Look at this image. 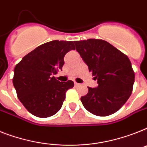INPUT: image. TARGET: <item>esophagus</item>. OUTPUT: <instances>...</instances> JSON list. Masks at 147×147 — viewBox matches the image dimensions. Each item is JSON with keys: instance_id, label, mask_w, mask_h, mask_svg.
Wrapping results in <instances>:
<instances>
[{"instance_id": "1", "label": "esophagus", "mask_w": 147, "mask_h": 147, "mask_svg": "<svg viewBox=\"0 0 147 147\" xmlns=\"http://www.w3.org/2000/svg\"><path fill=\"white\" fill-rule=\"evenodd\" d=\"M75 85H76V86H79L80 84H78V83H77V82H75Z\"/></svg>"}]
</instances>
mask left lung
Masks as SVG:
<instances>
[{"mask_svg": "<svg viewBox=\"0 0 147 147\" xmlns=\"http://www.w3.org/2000/svg\"><path fill=\"white\" fill-rule=\"evenodd\" d=\"M76 51L97 80V88H88L81 97L84 108L98 116L112 115L131 96L134 83L131 63L126 55L106 40L74 41Z\"/></svg>", "mask_w": 147, "mask_h": 147, "instance_id": "left-lung-1", "label": "left lung"}]
</instances>
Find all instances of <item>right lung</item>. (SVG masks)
Returning <instances> with one entry per match:
<instances>
[{
  "label": "right lung",
  "mask_w": 147,
  "mask_h": 147,
  "mask_svg": "<svg viewBox=\"0 0 147 147\" xmlns=\"http://www.w3.org/2000/svg\"><path fill=\"white\" fill-rule=\"evenodd\" d=\"M72 41L55 40L40 45L16 65L13 78L20 102L32 115L47 118L61 109L71 80L59 82L53 75L62 70L64 57L75 50Z\"/></svg>",
  "instance_id": "obj_1"
}]
</instances>
